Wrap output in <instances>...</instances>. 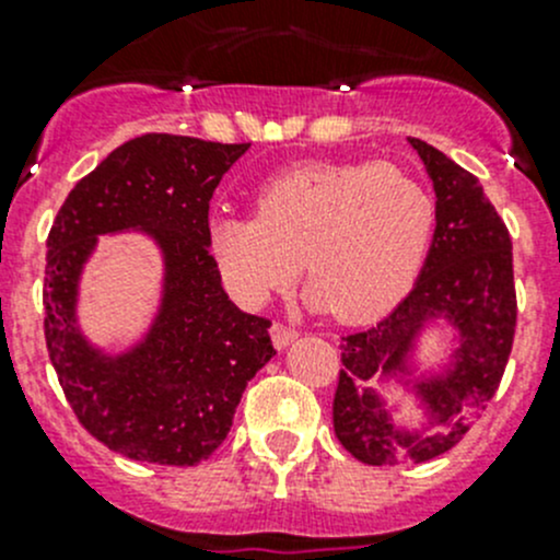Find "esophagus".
Here are the masks:
<instances>
[{
  "instance_id": "34e87169",
  "label": "esophagus",
  "mask_w": 560,
  "mask_h": 560,
  "mask_svg": "<svg viewBox=\"0 0 560 560\" xmlns=\"http://www.w3.org/2000/svg\"><path fill=\"white\" fill-rule=\"evenodd\" d=\"M270 338H273V347L281 352V349H287L292 341H295L298 330L295 327H287V325H281V322H276V325L270 327Z\"/></svg>"
}]
</instances>
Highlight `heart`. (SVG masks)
<instances>
[{"instance_id": "obj_1", "label": "heart", "mask_w": 560, "mask_h": 560, "mask_svg": "<svg viewBox=\"0 0 560 560\" xmlns=\"http://www.w3.org/2000/svg\"><path fill=\"white\" fill-rule=\"evenodd\" d=\"M436 202L389 162H306L265 180L254 217H213L211 248L238 301L257 306L303 273L306 303L349 325L385 316L415 287Z\"/></svg>"}]
</instances>
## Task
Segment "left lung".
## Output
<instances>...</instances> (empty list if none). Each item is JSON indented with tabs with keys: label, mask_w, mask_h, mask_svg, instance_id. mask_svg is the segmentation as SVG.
I'll return each mask as SVG.
<instances>
[{
	"label": "left lung",
	"mask_w": 560,
	"mask_h": 560,
	"mask_svg": "<svg viewBox=\"0 0 560 560\" xmlns=\"http://www.w3.org/2000/svg\"><path fill=\"white\" fill-rule=\"evenodd\" d=\"M409 143L436 191L431 248L393 314L341 338L343 369L332 400L338 442L369 466L422 463L453 450L499 389L517 322L506 224L471 173L425 140ZM442 320L454 330L451 358L439 372H422L413 358L419 336ZM389 384L418 400L420 427L399 422L384 395Z\"/></svg>",
	"instance_id": "1"
}]
</instances>
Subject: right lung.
Returning a JSON list of instances; mask_svg holds the SVG:
<instances>
[{"instance_id": "obj_1", "label": "right lung", "mask_w": 560, "mask_h": 560, "mask_svg": "<svg viewBox=\"0 0 560 560\" xmlns=\"http://www.w3.org/2000/svg\"><path fill=\"white\" fill-rule=\"evenodd\" d=\"M252 143L140 135L67 195L48 235L45 343L81 425L113 453L160 466L206 460L248 382L276 354L270 322L228 298L208 252V202ZM143 232L163 257L150 330L121 353L85 338L80 279L100 234Z\"/></svg>"}]
</instances>
